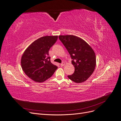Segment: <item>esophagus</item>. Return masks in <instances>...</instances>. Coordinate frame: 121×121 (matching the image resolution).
<instances>
[{
  "mask_svg": "<svg viewBox=\"0 0 121 121\" xmlns=\"http://www.w3.org/2000/svg\"><path fill=\"white\" fill-rule=\"evenodd\" d=\"M64 65H65V63H64V62H63V63H62L61 64H60V65L61 67H63Z\"/></svg>",
  "mask_w": 121,
  "mask_h": 121,
  "instance_id": "34e87169",
  "label": "esophagus"
}]
</instances>
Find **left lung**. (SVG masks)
Masks as SVG:
<instances>
[{
  "label": "left lung",
  "mask_w": 121,
  "mask_h": 121,
  "mask_svg": "<svg viewBox=\"0 0 121 121\" xmlns=\"http://www.w3.org/2000/svg\"><path fill=\"white\" fill-rule=\"evenodd\" d=\"M59 39L67 49L75 67L73 74L68 77L73 82L85 81L92 74L96 66V56L89 44L74 35H60Z\"/></svg>",
  "instance_id": "1"
}]
</instances>
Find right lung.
Instances as JSON below:
<instances>
[{
  "instance_id": "obj_1",
  "label": "right lung",
  "mask_w": 121,
  "mask_h": 121,
  "mask_svg": "<svg viewBox=\"0 0 121 121\" xmlns=\"http://www.w3.org/2000/svg\"><path fill=\"white\" fill-rule=\"evenodd\" d=\"M57 36H46L33 42L21 58V66L26 75L35 82H43L50 78L57 69L49 56V50L57 41Z\"/></svg>"
}]
</instances>
